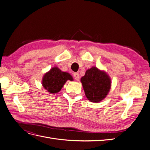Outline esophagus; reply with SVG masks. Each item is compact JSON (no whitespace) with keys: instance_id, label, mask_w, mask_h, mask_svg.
I'll return each instance as SVG.
<instances>
[{"instance_id":"1","label":"esophagus","mask_w":150,"mask_h":150,"mask_svg":"<svg viewBox=\"0 0 150 150\" xmlns=\"http://www.w3.org/2000/svg\"><path fill=\"white\" fill-rule=\"evenodd\" d=\"M74 79L76 80V81H79V79H80V75L79 73H74Z\"/></svg>"}]
</instances>
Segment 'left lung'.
<instances>
[{"mask_svg": "<svg viewBox=\"0 0 150 150\" xmlns=\"http://www.w3.org/2000/svg\"><path fill=\"white\" fill-rule=\"evenodd\" d=\"M80 81L86 97L92 102L97 103L103 100L111 89L110 76L106 71L96 67L88 69Z\"/></svg>", "mask_w": 150, "mask_h": 150, "instance_id": "1", "label": "left lung"}]
</instances>
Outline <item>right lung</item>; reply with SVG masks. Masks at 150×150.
<instances>
[{
    "label": "right lung",
    "instance_id": "add662e5",
    "mask_svg": "<svg viewBox=\"0 0 150 150\" xmlns=\"http://www.w3.org/2000/svg\"><path fill=\"white\" fill-rule=\"evenodd\" d=\"M67 80L73 81L72 76L68 72L62 71L57 67H54L44 74L42 84L49 93L56 94L61 90Z\"/></svg>",
    "mask_w": 150,
    "mask_h": 150
}]
</instances>
